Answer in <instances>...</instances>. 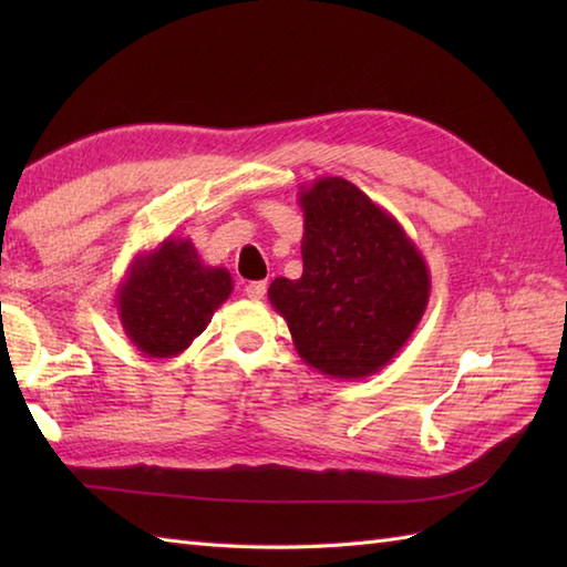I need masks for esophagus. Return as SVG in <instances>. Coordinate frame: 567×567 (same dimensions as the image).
<instances>
[{"label":"esophagus","mask_w":567,"mask_h":567,"mask_svg":"<svg viewBox=\"0 0 567 567\" xmlns=\"http://www.w3.org/2000/svg\"><path fill=\"white\" fill-rule=\"evenodd\" d=\"M265 290H268V282H265V280H256V282H248L246 285V295L250 299H262Z\"/></svg>","instance_id":"esophagus-1"}]
</instances>
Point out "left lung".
Returning <instances> with one entry per match:
<instances>
[{"mask_svg":"<svg viewBox=\"0 0 567 567\" xmlns=\"http://www.w3.org/2000/svg\"><path fill=\"white\" fill-rule=\"evenodd\" d=\"M305 212L299 280L268 297L299 358L321 375H375L412 339L431 292L426 260L402 224L343 177L299 187Z\"/></svg>","mask_w":567,"mask_h":567,"instance_id":"obj_1","label":"left lung"}]
</instances>
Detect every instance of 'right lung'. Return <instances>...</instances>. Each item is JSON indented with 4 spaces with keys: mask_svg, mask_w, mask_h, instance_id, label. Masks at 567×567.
<instances>
[{
    "mask_svg": "<svg viewBox=\"0 0 567 567\" xmlns=\"http://www.w3.org/2000/svg\"><path fill=\"white\" fill-rule=\"evenodd\" d=\"M231 292V272L204 265L189 238L167 236L136 252L114 302L124 333L141 353L173 358L209 327Z\"/></svg>",
    "mask_w": 567,
    "mask_h": 567,
    "instance_id": "obj_1",
    "label": "right lung"
}]
</instances>
